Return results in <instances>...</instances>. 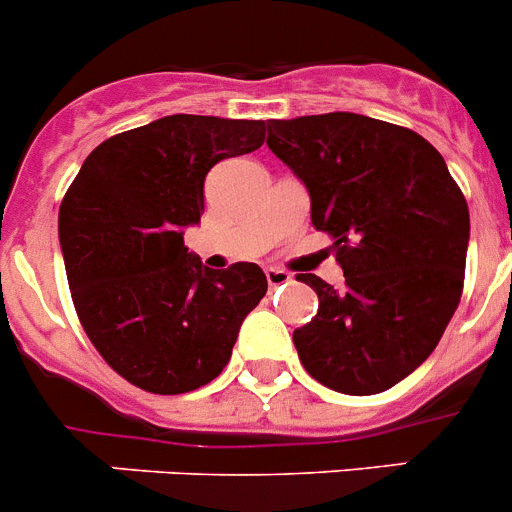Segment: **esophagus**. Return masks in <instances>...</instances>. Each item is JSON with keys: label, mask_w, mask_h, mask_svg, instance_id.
<instances>
[{"label": "esophagus", "mask_w": 512, "mask_h": 512, "mask_svg": "<svg viewBox=\"0 0 512 512\" xmlns=\"http://www.w3.org/2000/svg\"><path fill=\"white\" fill-rule=\"evenodd\" d=\"M265 275H267V285H270L272 290H277V287L290 285V280H292V277L287 275L285 270H277V267H267Z\"/></svg>", "instance_id": "34e87169"}]
</instances>
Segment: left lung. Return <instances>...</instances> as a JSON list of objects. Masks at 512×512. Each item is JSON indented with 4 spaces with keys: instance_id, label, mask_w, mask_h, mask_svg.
Instances as JSON below:
<instances>
[{
    "instance_id": "left-lung-1",
    "label": "left lung",
    "mask_w": 512,
    "mask_h": 512,
    "mask_svg": "<svg viewBox=\"0 0 512 512\" xmlns=\"http://www.w3.org/2000/svg\"><path fill=\"white\" fill-rule=\"evenodd\" d=\"M267 147L310 192L315 230L335 240L340 292L292 332L325 388L375 395L423 365L458 310L470 240L468 202L443 155L408 127L352 112L267 122Z\"/></svg>"
}]
</instances>
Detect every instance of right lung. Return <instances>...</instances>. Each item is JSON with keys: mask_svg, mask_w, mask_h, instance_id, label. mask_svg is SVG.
<instances>
[{"mask_svg": "<svg viewBox=\"0 0 512 512\" xmlns=\"http://www.w3.org/2000/svg\"><path fill=\"white\" fill-rule=\"evenodd\" d=\"M265 142L262 119L170 114L94 147L59 207V245L84 332L117 375L157 395L215 380L267 292L255 262L210 270L185 247L205 177Z\"/></svg>", "mask_w": 512, "mask_h": 512, "instance_id": "add662e5", "label": "right lung"}]
</instances>
